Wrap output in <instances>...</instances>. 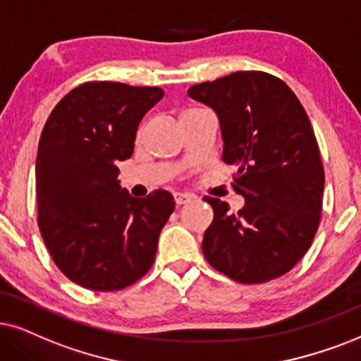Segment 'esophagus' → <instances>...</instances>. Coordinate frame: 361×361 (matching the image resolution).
<instances>
[{"label":"esophagus","instance_id":"1","mask_svg":"<svg viewBox=\"0 0 361 361\" xmlns=\"http://www.w3.org/2000/svg\"><path fill=\"white\" fill-rule=\"evenodd\" d=\"M191 200H193V196H191V195H186V193H175V203L178 204V207H181V204L190 203Z\"/></svg>","mask_w":361,"mask_h":361}]
</instances>
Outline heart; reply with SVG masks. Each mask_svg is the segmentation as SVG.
Returning a JSON list of instances; mask_svg holds the SVG:
<instances>
[{"mask_svg":"<svg viewBox=\"0 0 361 361\" xmlns=\"http://www.w3.org/2000/svg\"><path fill=\"white\" fill-rule=\"evenodd\" d=\"M196 109H198V108H188V109H185V111H183V113H181V116L188 115V113H191V111H196Z\"/></svg>","mask_w":361,"mask_h":361,"instance_id":"b5f03b06","label":"heart"}]
</instances>
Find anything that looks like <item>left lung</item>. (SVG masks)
<instances>
[{
	"label": "left lung",
	"mask_w": 361,
	"mask_h": 361,
	"mask_svg": "<svg viewBox=\"0 0 361 361\" xmlns=\"http://www.w3.org/2000/svg\"><path fill=\"white\" fill-rule=\"evenodd\" d=\"M188 94L220 118L223 161L238 168L233 190L245 198L231 213L226 202L204 196L214 213L204 258L248 285L285 275L322 220L325 171L307 111L285 81L264 71L231 73L193 85Z\"/></svg>",
	"instance_id": "obj_1"
}]
</instances>
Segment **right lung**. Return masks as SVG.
I'll return each instance as SVG.
<instances>
[{
    "mask_svg": "<svg viewBox=\"0 0 361 361\" xmlns=\"http://www.w3.org/2000/svg\"><path fill=\"white\" fill-rule=\"evenodd\" d=\"M163 94L158 86L88 81L44 123L36 158L38 225L53 262L76 285L116 291L153 267L175 202L165 190L131 196L120 186L116 161L133 154L141 118Z\"/></svg>",
    "mask_w": 361,
    "mask_h": 361,
    "instance_id": "add662e5",
    "label": "right lung"
}]
</instances>
